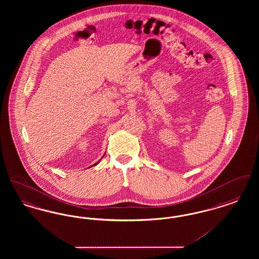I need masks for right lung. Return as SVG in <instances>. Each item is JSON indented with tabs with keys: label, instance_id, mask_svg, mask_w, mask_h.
<instances>
[{
	"label": "right lung",
	"instance_id": "obj_1",
	"mask_svg": "<svg viewBox=\"0 0 259 259\" xmlns=\"http://www.w3.org/2000/svg\"><path fill=\"white\" fill-rule=\"evenodd\" d=\"M98 162H97V163H95V164H94V165H92V166H95V165H97V164H98Z\"/></svg>",
	"mask_w": 259,
	"mask_h": 259
}]
</instances>
